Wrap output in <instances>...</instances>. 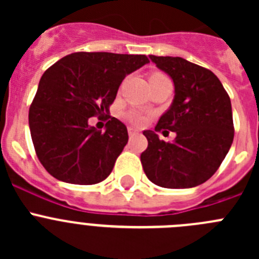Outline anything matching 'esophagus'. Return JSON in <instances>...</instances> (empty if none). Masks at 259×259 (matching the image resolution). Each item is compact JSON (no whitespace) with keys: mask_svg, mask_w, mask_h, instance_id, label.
I'll return each mask as SVG.
<instances>
[{"mask_svg":"<svg viewBox=\"0 0 259 259\" xmlns=\"http://www.w3.org/2000/svg\"><path fill=\"white\" fill-rule=\"evenodd\" d=\"M139 134V131H137L136 128H134V127H128V135H130V136H135V135H137Z\"/></svg>","mask_w":259,"mask_h":259,"instance_id":"1","label":"esophagus"}]
</instances>
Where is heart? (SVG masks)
<instances>
[{"mask_svg":"<svg viewBox=\"0 0 259 259\" xmlns=\"http://www.w3.org/2000/svg\"><path fill=\"white\" fill-rule=\"evenodd\" d=\"M153 76H161V75L154 74ZM128 119H130V122H131L132 124H136V125H141V124H144V122H145V116L140 113H136V111H134V113H130Z\"/></svg>","mask_w":259,"mask_h":259,"instance_id":"1","label":"heart"}]
</instances>
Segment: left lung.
I'll list each match as a JSON object with an SVG mask.
<instances>
[{"label": "left lung", "mask_w": 259, "mask_h": 259, "mask_svg": "<svg viewBox=\"0 0 259 259\" xmlns=\"http://www.w3.org/2000/svg\"><path fill=\"white\" fill-rule=\"evenodd\" d=\"M149 58L172 79L175 96L154 131L143 132L148 139L140 157L144 172L163 188H193L214 175L232 145L231 100L207 68L180 57ZM166 129L177 134L172 143L159 140L156 132Z\"/></svg>", "instance_id": "left-lung-1"}]
</instances>
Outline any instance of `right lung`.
I'll list each match as a JSON object with an SVG mask.
<instances>
[{"mask_svg": "<svg viewBox=\"0 0 259 259\" xmlns=\"http://www.w3.org/2000/svg\"><path fill=\"white\" fill-rule=\"evenodd\" d=\"M146 63L143 54L79 52L45 71L28 123L36 154L50 175L79 185L110 175L128 143L127 127L113 116L101 132L89 118L109 113L123 79Z\"/></svg>", "mask_w": 259, "mask_h": 259, "instance_id": "right-lung-1", "label": "right lung"}]
</instances>
